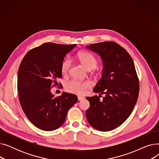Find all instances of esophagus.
<instances>
[{
	"instance_id": "34e87169",
	"label": "esophagus",
	"mask_w": 159,
	"mask_h": 159,
	"mask_svg": "<svg viewBox=\"0 0 159 159\" xmlns=\"http://www.w3.org/2000/svg\"><path fill=\"white\" fill-rule=\"evenodd\" d=\"M83 99H84V97H80V96L78 97V100H79V101H82V100H83Z\"/></svg>"
}]
</instances>
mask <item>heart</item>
Segmentation results:
<instances>
[{
    "mask_svg": "<svg viewBox=\"0 0 159 159\" xmlns=\"http://www.w3.org/2000/svg\"><path fill=\"white\" fill-rule=\"evenodd\" d=\"M78 59L81 64L88 70H91L95 68L98 61L96 58L89 53L82 52L78 53ZM71 66V60L70 58L64 59L61 64V71L63 74H67ZM91 86L90 83L88 81H79L77 80H71L66 83L65 89L68 92L79 95L85 94L86 90Z\"/></svg>",
    "mask_w": 159,
    "mask_h": 159,
    "instance_id": "heart-1",
    "label": "heart"
}]
</instances>
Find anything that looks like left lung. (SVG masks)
Here are the masks:
<instances>
[{
    "label": "left lung",
    "mask_w": 159,
    "mask_h": 159,
    "mask_svg": "<svg viewBox=\"0 0 159 159\" xmlns=\"http://www.w3.org/2000/svg\"><path fill=\"white\" fill-rule=\"evenodd\" d=\"M86 48L102 58V78L93 91L105 94L102 101L97 95L86 97L90 104L86 118L95 129L111 131L128 118L137 101L139 81L134 62L126 50L114 42L91 44Z\"/></svg>",
    "instance_id": "1"
}]
</instances>
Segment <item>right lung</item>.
<instances>
[{
  "mask_svg": "<svg viewBox=\"0 0 159 159\" xmlns=\"http://www.w3.org/2000/svg\"><path fill=\"white\" fill-rule=\"evenodd\" d=\"M76 44L46 43L29 51L18 71L17 89L20 106L29 120L44 131H53L64 122L77 97L63 92L55 97L51 88L62 77L61 64ZM59 84H61L59 83Z\"/></svg>",
  "mask_w": 159,
  "mask_h": 159,
  "instance_id": "add662e5",
  "label": "right lung"
}]
</instances>
